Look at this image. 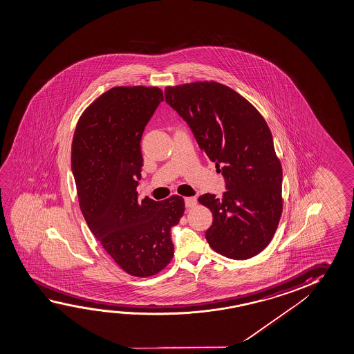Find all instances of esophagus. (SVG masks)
<instances>
[{"label":"esophagus","mask_w":354,"mask_h":354,"mask_svg":"<svg viewBox=\"0 0 354 354\" xmlns=\"http://www.w3.org/2000/svg\"><path fill=\"white\" fill-rule=\"evenodd\" d=\"M185 204L187 208H193L196 205V198L194 196H187L185 198Z\"/></svg>","instance_id":"1"}]
</instances>
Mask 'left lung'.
I'll use <instances>...</instances> for the list:
<instances>
[{"mask_svg": "<svg viewBox=\"0 0 354 354\" xmlns=\"http://www.w3.org/2000/svg\"><path fill=\"white\" fill-rule=\"evenodd\" d=\"M165 97L224 176L221 199L210 193L198 199L213 213L207 241L227 259L259 254L273 239L283 209L281 165L266 120L246 98L213 81L166 87Z\"/></svg>", "mask_w": 354, "mask_h": 354, "instance_id": "8db88e82", "label": "left lung"}]
</instances>
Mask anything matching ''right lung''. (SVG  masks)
Returning <instances> with one entry per match:
<instances>
[{"label": "right lung", "mask_w": 354, "mask_h": 354, "mask_svg": "<svg viewBox=\"0 0 354 354\" xmlns=\"http://www.w3.org/2000/svg\"><path fill=\"white\" fill-rule=\"evenodd\" d=\"M163 101L158 87H114L76 125L71 167L80 208L104 251L128 274L150 277L174 257L171 229L185 213L180 196L139 201L141 138Z\"/></svg>", "instance_id": "1"}]
</instances>
